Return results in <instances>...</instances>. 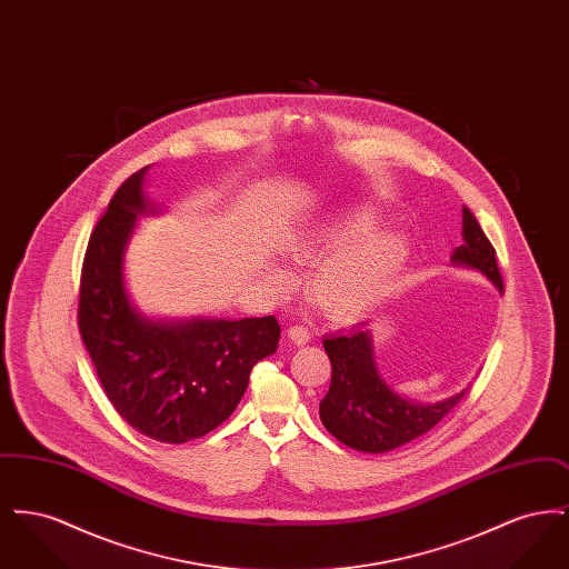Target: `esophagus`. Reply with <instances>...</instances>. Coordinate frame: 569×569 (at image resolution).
Returning a JSON list of instances; mask_svg holds the SVG:
<instances>
[{"label": "esophagus", "mask_w": 569, "mask_h": 569, "mask_svg": "<svg viewBox=\"0 0 569 569\" xmlns=\"http://www.w3.org/2000/svg\"><path fill=\"white\" fill-rule=\"evenodd\" d=\"M288 339H290L295 346H305V343L311 341V335H309V330L302 328V326H290V328H288Z\"/></svg>", "instance_id": "1"}]
</instances>
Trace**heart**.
Segmentation results:
<instances>
[{
	"label": "heart",
	"mask_w": 569,
	"mask_h": 569,
	"mask_svg": "<svg viewBox=\"0 0 569 569\" xmlns=\"http://www.w3.org/2000/svg\"><path fill=\"white\" fill-rule=\"evenodd\" d=\"M381 226L383 217L376 209L350 204L325 217L300 237L295 247V258L300 264L340 251L326 258L311 283L318 307L328 316L339 320L358 318L395 288L399 274L406 269L409 243L395 232L378 236ZM272 283L274 288L286 290L290 279L279 272L272 277Z\"/></svg>",
	"instance_id": "heart-1"
}]
</instances>
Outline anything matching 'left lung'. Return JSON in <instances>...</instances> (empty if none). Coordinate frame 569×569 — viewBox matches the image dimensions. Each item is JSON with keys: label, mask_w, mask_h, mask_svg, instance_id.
I'll list each match as a JSON object with an SVG mask.
<instances>
[{"label": "left lung", "mask_w": 569, "mask_h": 569, "mask_svg": "<svg viewBox=\"0 0 569 569\" xmlns=\"http://www.w3.org/2000/svg\"><path fill=\"white\" fill-rule=\"evenodd\" d=\"M452 264L480 271L503 292L495 247L480 228L476 216L462 207V244L452 253ZM332 378L320 418L326 431L353 450L379 455L401 448L435 425L459 403L469 388L439 403H413L397 395L379 373L373 339L367 322L325 337Z\"/></svg>", "instance_id": "obj_1"}]
</instances>
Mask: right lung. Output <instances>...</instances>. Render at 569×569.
Here are the masks:
<instances>
[{
  "mask_svg": "<svg viewBox=\"0 0 569 569\" xmlns=\"http://www.w3.org/2000/svg\"><path fill=\"white\" fill-rule=\"evenodd\" d=\"M140 168L110 198L84 251L79 330L117 413L162 443L211 433L239 406L253 365L277 350L272 316L151 320L128 297L123 258L138 216L160 213Z\"/></svg>",
  "mask_w": 569,
  "mask_h": 569,
  "instance_id": "add662e5",
  "label": "right lung"
}]
</instances>
